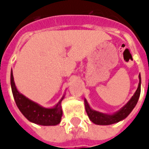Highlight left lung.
<instances>
[{"label": "left lung", "mask_w": 149, "mask_h": 149, "mask_svg": "<svg viewBox=\"0 0 149 149\" xmlns=\"http://www.w3.org/2000/svg\"><path fill=\"white\" fill-rule=\"evenodd\" d=\"M139 78H140V82H139V84H138L137 89H136L135 94L131 98V100H129L128 103L126 104L119 112H116L115 114H113V115H107V114H103L101 112L94 111L89 107L87 100H84L85 110H86V112H87L89 119L91 120V121L93 122L94 124H96V125H109L117 123V122L120 121L126 118L129 115V113L135 108L136 104H137L139 97H140L141 83V75H139Z\"/></svg>", "instance_id": "8db88e82"}]
</instances>
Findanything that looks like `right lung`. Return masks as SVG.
Returning a JSON list of instances; mask_svg holds the SVG:
<instances>
[{"mask_svg": "<svg viewBox=\"0 0 149 149\" xmlns=\"http://www.w3.org/2000/svg\"><path fill=\"white\" fill-rule=\"evenodd\" d=\"M11 88L15 102L19 110L29 121L40 125H56L61 122L62 109L61 103L62 99L52 109H45L21 94L15 86L13 75L11 71Z\"/></svg>", "mask_w": 149, "mask_h": 149, "instance_id": "1", "label": "right lung"}]
</instances>
